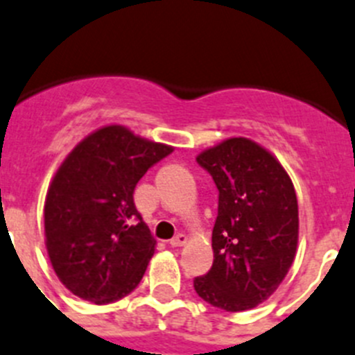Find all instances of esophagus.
I'll return each mask as SVG.
<instances>
[{"instance_id":"esophagus-1","label":"esophagus","mask_w":355,"mask_h":355,"mask_svg":"<svg viewBox=\"0 0 355 355\" xmlns=\"http://www.w3.org/2000/svg\"><path fill=\"white\" fill-rule=\"evenodd\" d=\"M185 243H187V236H185V234H182V233H178L177 236L171 238V240H170L171 247H182V245H185Z\"/></svg>"}]
</instances>
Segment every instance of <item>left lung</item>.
Here are the masks:
<instances>
[{"mask_svg":"<svg viewBox=\"0 0 355 355\" xmlns=\"http://www.w3.org/2000/svg\"><path fill=\"white\" fill-rule=\"evenodd\" d=\"M218 189L211 233L214 264L194 278L201 300L226 312L266 301L286 278L297 248L293 180L271 152L248 138H230L196 157Z\"/></svg>","mask_w":355,"mask_h":355,"instance_id":"8db88e82","label":"left lung"}]
</instances>
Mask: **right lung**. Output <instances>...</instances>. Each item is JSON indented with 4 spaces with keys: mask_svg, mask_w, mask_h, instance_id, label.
Here are the masks:
<instances>
[{
    "mask_svg": "<svg viewBox=\"0 0 355 355\" xmlns=\"http://www.w3.org/2000/svg\"><path fill=\"white\" fill-rule=\"evenodd\" d=\"M171 152L114 124L91 132L62 161L43 208L45 245L55 275L75 296L105 304L140 284L155 240L132 193Z\"/></svg>",
    "mask_w": 355,
    "mask_h": 355,
    "instance_id": "right-lung-1",
    "label": "right lung"
}]
</instances>
